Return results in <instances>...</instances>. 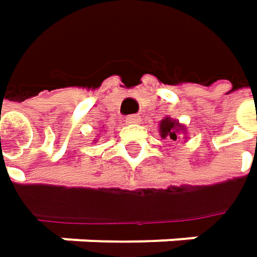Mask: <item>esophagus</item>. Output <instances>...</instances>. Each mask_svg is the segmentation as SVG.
I'll return each instance as SVG.
<instances>
[{
    "label": "esophagus",
    "instance_id": "esophagus-1",
    "mask_svg": "<svg viewBox=\"0 0 257 257\" xmlns=\"http://www.w3.org/2000/svg\"><path fill=\"white\" fill-rule=\"evenodd\" d=\"M139 121H140V117L136 115V114H132V115H127V117H125V122H127V124H136Z\"/></svg>",
    "mask_w": 257,
    "mask_h": 257
}]
</instances>
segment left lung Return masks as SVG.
<instances>
[{"instance_id":"1","label":"left lung","mask_w":257,"mask_h":257,"mask_svg":"<svg viewBox=\"0 0 257 257\" xmlns=\"http://www.w3.org/2000/svg\"><path fill=\"white\" fill-rule=\"evenodd\" d=\"M180 130V125L175 119L164 118L159 124V132L162 138H170L171 140H177V132Z\"/></svg>"}]
</instances>
